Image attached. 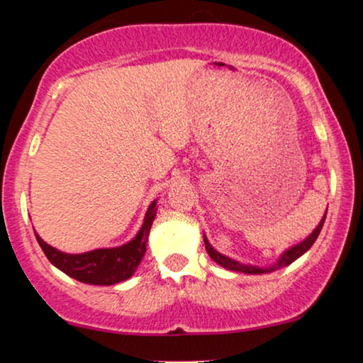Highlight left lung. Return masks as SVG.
<instances>
[{"instance_id":"left-lung-1","label":"left lung","mask_w":363,"mask_h":363,"mask_svg":"<svg viewBox=\"0 0 363 363\" xmlns=\"http://www.w3.org/2000/svg\"><path fill=\"white\" fill-rule=\"evenodd\" d=\"M328 213V211H326ZM324 220H326V215L323 216V220H320L318 227H315V230L312 232V234L307 237L306 240H302L301 244L294 245V247L286 249L285 252L281 254L280 259L274 262L273 266H269V268H259V266H252V264H242V262L235 261V259H230V257L223 256V254H220L218 251H215L213 247H211V244L208 242L206 237H205V245H206V252L210 254V257L213 259L215 262H218L220 266H223V268L230 269V272H239V273H247V274H262V273H269V272H274V269L278 268H283V266H289L294 262L295 259H298V257L302 256L303 252H307L309 249L312 247V244L315 242V239H318L320 228H323L324 225Z\"/></svg>"}]
</instances>
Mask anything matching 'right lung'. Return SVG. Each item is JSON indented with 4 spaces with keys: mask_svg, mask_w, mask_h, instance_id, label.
Here are the masks:
<instances>
[{
    "mask_svg": "<svg viewBox=\"0 0 363 363\" xmlns=\"http://www.w3.org/2000/svg\"><path fill=\"white\" fill-rule=\"evenodd\" d=\"M155 206V201L148 206L145 222L141 225L138 234H136L135 239L121 245V247L95 249V251L83 254H66L44 242L35 234L37 242L43 247L48 259L57 269H61L62 273L74 278V280L89 283V285H114V283L131 278L141 259H143L145 252H147L150 228H152V223L157 215Z\"/></svg>",
    "mask_w": 363,
    "mask_h": 363,
    "instance_id": "right-lung-1",
    "label": "right lung"
}]
</instances>
